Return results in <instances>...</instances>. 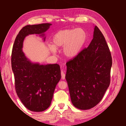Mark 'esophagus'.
Instances as JSON below:
<instances>
[{
  "mask_svg": "<svg viewBox=\"0 0 126 126\" xmlns=\"http://www.w3.org/2000/svg\"><path fill=\"white\" fill-rule=\"evenodd\" d=\"M61 75H62V79H64L65 77V74L63 71H61Z\"/></svg>",
  "mask_w": 126,
  "mask_h": 126,
  "instance_id": "esophagus-1",
  "label": "esophagus"
}]
</instances>
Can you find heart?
<instances>
[{"label": "heart", "mask_w": 126, "mask_h": 126, "mask_svg": "<svg viewBox=\"0 0 126 126\" xmlns=\"http://www.w3.org/2000/svg\"><path fill=\"white\" fill-rule=\"evenodd\" d=\"M87 33L81 28L65 29L58 31L52 38L53 46L50 49L56 52V48L63 47V53L66 57H75L81 50L87 41Z\"/></svg>", "instance_id": "1"}]
</instances>
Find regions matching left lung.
Segmentation results:
<instances>
[{"instance_id": "1", "label": "left lung", "mask_w": 126, "mask_h": 126, "mask_svg": "<svg viewBox=\"0 0 126 126\" xmlns=\"http://www.w3.org/2000/svg\"><path fill=\"white\" fill-rule=\"evenodd\" d=\"M66 65L65 79L73 105L82 110L97 105L110 84L112 65L110 50L97 26L89 46Z\"/></svg>"}]
</instances>
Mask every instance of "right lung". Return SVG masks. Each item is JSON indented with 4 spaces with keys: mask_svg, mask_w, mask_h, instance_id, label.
I'll return each mask as SVG.
<instances>
[{
    "mask_svg": "<svg viewBox=\"0 0 126 126\" xmlns=\"http://www.w3.org/2000/svg\"><path fill=\"white\" fill-rule=\"evenodd\" d=\"M51 25L44 23L24 26L19 32L12 47L11 66L16 92L24 106L32 111H43L50 106L56 86L61 78V69L58 64L31 63L23 52V43L29 34L44 36Z\"/></svg>",
    "mask_w": 126,
    "mask_h": 126,
    "instance_id": "1",
    "label": "right lung"
}]
</instances>
